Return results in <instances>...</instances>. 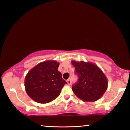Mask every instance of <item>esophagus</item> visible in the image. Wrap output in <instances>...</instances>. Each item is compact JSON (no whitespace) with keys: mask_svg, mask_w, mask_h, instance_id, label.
<instances>
[{"mask_svg":"<svg viewBox=\"0 0 130 130\" xmlns=\"http://www.w3.org/2000/svg\"><path fill=\"white\" fill-rule=\"evenodd\" d=\"M67 84L68 85H70L71 84V80H70V79H68V80H67Z\"/></svg>","mask_w":130,"mask_h":130,"instance_id":"34e87169","label":"esophagus"}]
</instances>
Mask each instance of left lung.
<instances>
[{
    "label": "left lung",
    "instance_id": "left-lung-1",
    "mask_svg": "<svg viewBox=\"0 0 130 130\" xmlns=\"http://www.w3.org/2000/svg\"><path fill=\"white\" fill-rule=\"evenodd\" d=\"M79 77L72 90L85 102H95L101 98L108 88V81L102 70L90 62L72 61Z\"/></svg>",
    "mask_w": 130,
    "mask_h": 130
}]
</instances>
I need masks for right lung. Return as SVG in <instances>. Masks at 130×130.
<instances>
[{"label": "right lung", "instance_id": "1", "mask_svg": "<svg viewBox=\"0 0 130 130\" xmlns=\"http://www.w3.org/2000/svg\"><path fill=\"white\" fill-rule=\"evenodd\" d=\"M55 60L42 61L31 69L25 76V88L28 95L35 102L47 104L56 99L67 82L58 70Z\"/></svg>", "mask_w": 130, "mask_h": 130}]
</instances>
